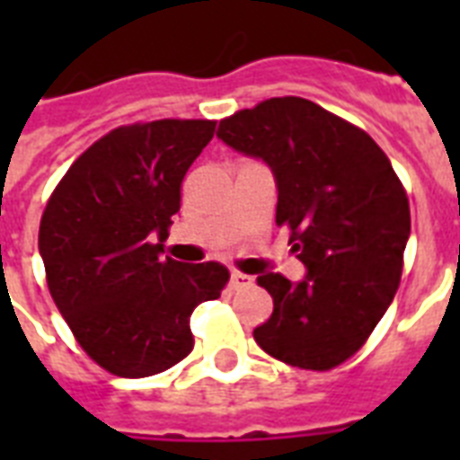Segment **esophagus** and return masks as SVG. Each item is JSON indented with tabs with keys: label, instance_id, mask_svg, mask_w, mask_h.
Here are the masks:
<instances>
[{
	"label": "esophagus",
	"instance_id": "1",
	"mask_svg": "<svg viewBox=\"0 0 460 460\" xmlns=\"http://www.w3.org/2000/svg\"><path fill=\"white\" fill-rule=\"evenodd\" d=\"M251 284H252V277L238 272V270H231V288H234V291H238V288H248Z\"/></svg>",
	"mask_w": 460,
	"mask_h": 460
}]
</instances>
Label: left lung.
Returning <instances> with one entry per match:
<instances>
[{
  "mask_svg": "<svg viewBox=\"0 0 460 460\" xmlns=\"http://www.w3.org/2000/svg\"><path fill=\"white\" fill-rule=\"evenodd\" d=\"M217 136L272 166L277 226L307 267L298 284L258 277L274 310L252 336L281 363L332 370L363 349L396 296L411 236L406 188L363 128L303 97L236 111Z\"/></svg>",
  "mask_w": 460,
  "mask_h": 460,
  "instance_id": "8db88e82",
  "label": "left lung"
}]
</instances>
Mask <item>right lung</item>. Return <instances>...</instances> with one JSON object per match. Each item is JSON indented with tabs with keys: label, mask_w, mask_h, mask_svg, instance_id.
Wrapping results in <instances>:
<instances>
[{
	"label": "right lung",
	"mask_w": 460,
	"mask_h": 460,
	"mask_svg": "<svg viewBox=\"0 0 460 460\" xmlns=\"http://www.w3.org/2000/svg\"><path fill=\"white\" fill-rule=\"evenodd\" d=\"M215 126H119L68 166L47 200L38 236L47 288L81 349L117 377H150L183 360L195 343L190 314L229 284L222 262L159 255L183 176Z\"/></svg>",
	"instance_id": "obj_1"
}]
</instances>
